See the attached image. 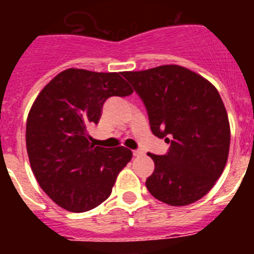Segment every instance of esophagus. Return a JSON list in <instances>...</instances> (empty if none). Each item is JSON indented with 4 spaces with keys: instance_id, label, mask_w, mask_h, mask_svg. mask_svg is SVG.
I'll list each match as a JSON object with an SVG mask.
<instances>
[{
    "instance_id": "1",
    "label": "esophagus",
    "mask_w": 254,
    "mask_h": 254,
    "mask_svg": "<svg viewBox=\"0 0 254 254\" xmlns=\"http://www.w3.org/2000/svg\"><path fill=\"white\" fill-rule=\"evenodd\" d=\"M133 156H141V155H143V151H141V150H133Z\"/></svg>"
}]
</instances>
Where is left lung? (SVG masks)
<instances>
[{"instance_id": "1", "label": "left lung", "mask_w": 254, "mask_h": 254, "mask_svg": "<svg viewBox=\"0 0 254 254\" xmlns=\"http://www.w3.org/2000/svg\"><path fill=\"white\" fill-rule=\"evenodd\" d=\"M122 76L146 107L152 133L170 143L165 155L147 154L155 163L149 192L170 206L202 198L221 176L230 146L228 113L216 87L178 64Z\"/></svg>"}]
</instances>
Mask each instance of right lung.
<instances>
[{"label":"right lung","mask_w":254,"mask_h":254,"mask_svg":"<svg viewBox=\"0 0 254 254\" xmlns=\"http://www.w3.org/2000/svg\"><path fill=\"white\" fill-rule=\"evenodd\" d=\"M132 93L122 72L68 68L37 96L26 121V150L38 183L58 206L84 212L111 196L132 151L94 146L87 128L99 122L108 98Z\"/></svg>","instance_id":"obj_1"}]
</instances>
